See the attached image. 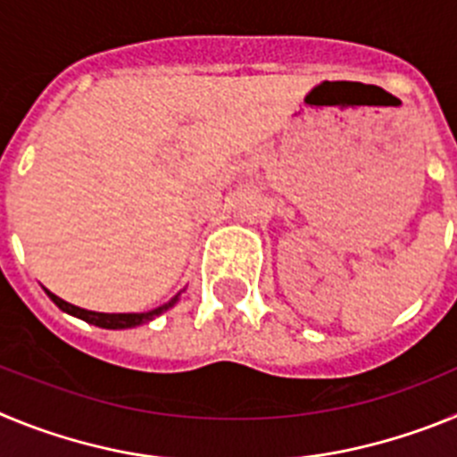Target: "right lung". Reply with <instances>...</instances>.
I'll list each match as a JSON object with an SVG mask.
<instances>
[{
  "mask_svg": "<svg viewBox=\"0 0 457 457\" xmlns=\"http://www.w3.org/2000/svg\"><path fill=\"white\" fill-rule=\"evenodd\" d=\"M46 293L62 311H66V313H71V316L75 318H82V320H87L88 325L103 327V329H130V327L144 325V322L153 320V318L162 316L164 311L171 309V306L179 302V295H176L171 302L157 306V309L148 311V313H98V311H87V309H79V306L75 304H68V302H63L62 297H56V295L50 293V290H46Z\"/></svg>",
  "mask_w": 457,
  "mask_h": 457,
  "instance_id": "obj_1",
  "label": "right lung"
}]
</instances>
